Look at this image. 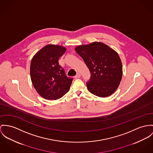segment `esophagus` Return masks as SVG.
<instances>
[{"label":"esophagus","mask_w":153,"mask_h":153,"mask_svg":"<svg viewBox=\"0 0 153 153\" xmlns=\"http://www.w3.org/2000/svg\"><path fill=\"white\" fill-rule=\"evenodd\" d=\"M80 77H81L80 74V73H77V74L74 76V78H75V79H79Z\"/></svg>","instance_id":"obj_1"}]
</instances>
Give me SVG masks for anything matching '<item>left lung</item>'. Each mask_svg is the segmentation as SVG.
I'll return each mask as SVG.
<instances>
[{
	"label": "left lung",
	"instance_id": "obj_1",
	"mask_svg": "<svg viewBox=\"0 0 153 153\" xmlns=\"http://www.w3.org/2000/svg\"><path fill=\"white\" fill-rule=\"evenodd\" d=\"M90 71L88 90L100 97L113 94L122 77V65L117 52L105 44L95 42L75 48Z\"/></svg>",
	"mask_w": 153,
	"mask_h": 153
}]
</instances>
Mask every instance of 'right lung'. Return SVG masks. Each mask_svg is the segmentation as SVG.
I'll return each mask as SVG.
<instances>
[{
  "label": "right lung",
  "mask_w": 153,
  "mask_h": 153,
  "mask_svg": "<svg viewBox=\"0 0 153 153\" xmlns=\"http://www.w3.org/2000/svg\"><path fill=\"white\" fill-rule=\"evenodd\" d=\"M65 51L66 48L63 47L48 45L32 59L31 81L37 93L45 99L58 100L70 89L73 78L66 75L58 61Z\"/></svg>",
  "instance_id": "obj_1"
}]
</instances>
